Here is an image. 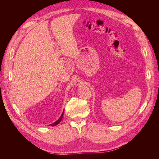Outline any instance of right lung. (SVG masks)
I'll return each instance as SVG.
<instances>
[{"label":"right lung","mask_w":159,"mask_h":159,"mask_svg":"<svg viewBox=\"0 0 159 159\" xmlns=\"http://www.w3.org/2000/svg\"><path fill=\"white\" fill-rule=\"evenodd\" d=\"M64 111H63V113H62V114H61V117L59 118V119L57 120V121H56L55 123H52V124H51L50 125L51 126H55V125H57L61 121V119H62V117H63V115H64Z\"/></svg>","instance_id":"obj_1"}]
</instances>
